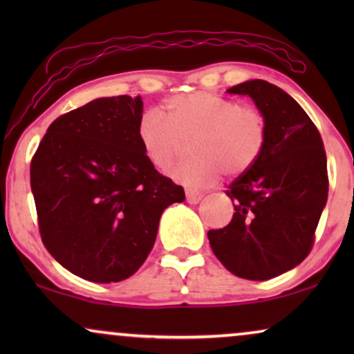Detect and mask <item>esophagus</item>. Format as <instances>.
I'll list each match as a JSON object with an SVG mask.
<instances>
[{"label": "esophagus", "instance_id": "1", "mask_svg": "<svg viewBox=\"0 0 354 354\" xmlns=\"http://www.w3.org/2000/svg\"><path fill=\"white\" fill-rule=\"evenodd\" d=\"M185 195H187V203H190V205H196V203H200L203 198L201 193L193 192V190H187Z\"/></svg>", "mask_w": 354, "mask_h": 354}]
</instances>
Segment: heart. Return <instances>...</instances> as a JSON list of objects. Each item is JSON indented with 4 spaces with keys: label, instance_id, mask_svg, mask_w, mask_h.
I'll use <instances>...</instances> for the list:
<instances>
[{
    "label": "heart",
    "instance_id": "heart-1",
    "mask_svg": "<svg viewBox=\"0 0 354 354\" xmlns=\"http://www.w3.org/2000/svg\"><path fill=\"white\" fill-rule=\"evenodd\" d=\"M169 118L159 109L145 111L138 138L149 162L166 169L192 145L195 159L169 171L174 180L192 188L214 183L225 176H240L263 153L268 122L254 106L209 91L174 96L167 101Z\"/></svg>",
    "mask_w": 354,
    "mask_h": 354
}]
</instances>
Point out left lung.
I'll list each match as a JSON object with an SVG mask.
<instances>
[{
	"label": "left lung",
	"mask_w": 354,
	"mask_h": 354,
	"mask_svg": "<svg viewBox=\"0 0 354 354\" xmlns=\"http://www.w3.org/2000/svg\"><path fill=\"white\" fill-rule=\"evenodd\" d=\"M229 93L248 95L268 122L263 153L225 193L234 217L209 230L216 258L236 277L269 280L293 269L314 245L327 203V158L321 133L282 88L248 80Z\"/></svg>",
	"instance_id": "8db88e82"
}]
</instances>
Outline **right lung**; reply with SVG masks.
<instances>
[{
  "label": "right lung",
  "mask_w": 354,
  "mask_h": 354,
  "mask_svg": "<svg viewBox=\"0 0 354 354\" xmlns=\"http://www.w3.org/2000/svg\"><path fill=\"white\" fill-rule=\"evenodd\" d=\"M140 96L98 98L48 127L30 162L41 241L62 268L98 283L142 268L162 211L185 192L159 174L138 138Z\"/></svg>",
  "instance_id": "obj_1"
}]
</instances>
